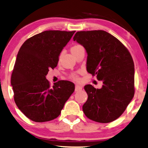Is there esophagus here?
Segmentation results:
<instances>
[{
  "label": "esophagus",
  "instance_id": "esophagus-1",
  "mask_svg": "<svg viewBox=\"0 0 148 148\" xmlns=\"http://www.w3.org/2000/svg\"><path fill=\"white\" fill-rule=\"evenodd\" d=\"M82 90V86L80 85H76L75 86V91H79V90Z\"/></svg>",
  "mask_w": 148,
  "mask_h": 148
}]
</instances>
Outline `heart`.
Masks as SVG:
<instances>
[{
	"label": "heart",
	"mask_w": 148,
	"mask_h": 148,
	"mask_svg": "<svg viewBox=\"0 0 148 148\" xmlns=\"http://www.w3.org/2000/svg\"><path fill=\"white\" fill-rule=\"evenodd\" d=\"M80 47H81L80 45H74V46H73L72 48H71V52H72V51L76 50V49L79 48ZM70 78L71 79H72L73 80H75V81H78V80H79V78H78V73H73L70 75Z\"/></svg>",
	"instance_id": "obj_1"
}]
</instances>
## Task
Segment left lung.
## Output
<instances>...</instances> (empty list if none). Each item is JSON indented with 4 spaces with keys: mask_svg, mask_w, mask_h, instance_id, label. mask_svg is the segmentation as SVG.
<instances>
[{
    "mask_svg": "<svg viewBox=\"0 0 148 148\" xmlns=\"http://www.w3.org/2000/svg\"><path fill=\"white\" fill-rule=\"evenodd\" d=\"M73 39L87 52V72L103 82L100 89L84 86L88 99L82 110L90 120L111 123L123 114L135 94L131 55L119 39L103 30L77 32Z\"/></svg>",
    "mask_w": 148,
    "mask_h": 148,
    "instance_id": "1",
    "label": "left lung"
}]
</instances>
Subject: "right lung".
<instances>
[{"instance_id":"right-lung-1","label":"right lung","mask_w":148,"mask_h":148,"mask_svg":"<svg viewBox=\"0 0 148 148\" xmlns=\"http://www.w3.org/2000/svg\"><path fill=\"white\" fill-rule=\"evenodd\" d=\"M76 31L47 30L30 37L19 49L11 74L13 97L31 121L43 123L58 118L74 91V84L59 80L51 86L49 69L58 66L59 56Z\"/></svg>"}]
</instances>
